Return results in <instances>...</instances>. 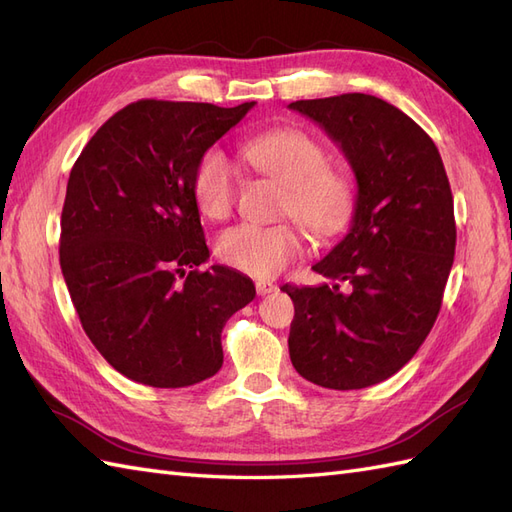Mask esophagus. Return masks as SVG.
I'll return each mask as SVG.
<instances>
[{
  "mask_svg": "<svg viewBox=\"0 0 512 512\" xmlns=\"http://www.w3.org/2000/svg\"><path fill=\"white\" fill-rule=\"evenodd\" d=\"M256 292H258V297H267V294L277 292V286L271 282H256Z\"/></svg>",
  "mask_w": 512,
  "mask_h": 512,
  "instance_id": "esophagus-1",
  "label": "esophagus"
}]
</instances>
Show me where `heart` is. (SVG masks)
Segmentation results:
<instances>
[{"mask_svg":"<svg viewBox=\"0 0 512 512\" xmlns=\"http://www.w3.org/2000/svg\"><path fill=\"white\" fill-rule=\"evenodd\" d=\"M241 156L256 173L284 185V215H292L312 235L331 237L350 220L352 183L339 170L329 168V153L316 138L292 128L273 130L245 141ZM192 188L205 218H228L237 200L239 177L226 153L209 149L198 160ZM303 247V232L294 224H237L215 241V254L224 265L265 280L297 260Z\"/></svg>","mask_w":512,"mask_h":512,"instance_id":"heart-1","label":"heart"}]
</instances>
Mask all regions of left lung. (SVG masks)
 <instances>
[{
    "instance_id": "left-lung-1",
    "label": "left lung",
    "mask_w": 512,
    "mask_h": 512,
    "mask_svg": "<svg viewBox=\"0 0 512 512\" xmlns=\"http://www.w3.org/2000/svg\"><path fill=\"white\" fill-rule=\"evenodd\" d=\"M288 108L329 134L356 179L348 235L312 267L333 286H282L290 361L324 389H365L397 374L438 318L457 241L451 185L427 132L389 102L344 94Z\"/></svg>"
}]
</instances>
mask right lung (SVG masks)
<instances>
[{
	"label": "right lung",
	"instance_id": "obj_1",
	"mask_svg": "<svg viewBox=\"0 0 512 512\" xmlns=\"http://www.w3.org/2000/svg\"><path fill=\"white\" fill-rule=\"evenodd\" d=\"M256 102L138 100L91 136L61 211L59 262L91 344L156 389L203 382L224 363L226 320L256 297L247 275L207 262L194 170Z\"/></svg>",
	"mask_w": 512,
	"mask_h": 512
}]
</instances>
